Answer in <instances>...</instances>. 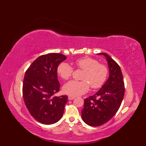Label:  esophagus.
<instances>
[{
    "label": "esophagus",
    "instance_id": "esophagus-1",
    "mask_svg": "<svg viewBox=\"0 0 146 146\" xmlns=\"http://www.w3.org/2000/svg\"><path fill=\"white\" fill-rule=\"evenodd\" d=\"M75 98V96H72V95H69L68 96V99H69L70 100H73L74 98Z\"/></svg>",
    "mask_w": 146,
    "mask_h": 146
}]
</instances>
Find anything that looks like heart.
I'll list each match as a JSON object with an SVG mask.
<instances>
[{
	"instance_id": "obj_1",
	"label": "heart",
	"mask_w": 146,
	"mask_h": 146,
	"mask_svg": "<svg viewBox=\"0 0 146 146\" xmlns=\"http://www.w3.org/2000/svg\"><path fill=\"white\" fill-rule=\"evenodd\" d=\"M77 68L84 70L82 81L71 80L63 86V92L68 95L78 96L88 91L90 86L93 89L101 88L107 81L108 70L104 64L99 63L95 59L83 57L75 61ZM73 73V67L67 63H61L57 68V74L61 79L69 80Z\"/></svg>"
}]
</instances>
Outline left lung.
Segmentation results:
<instances>
[{"label": "left lung", "mask_w": 146, "mask_h": 146, "mask_svg": "<svg viewBox=\"0 0 146 146\" xmlns=\"http://www.w3.org/2000/svg\"><path fill=\"white\" fill-rule=\"evenodd\" d=\"M98 54L106 58L109 77L99 91L85 99L82 111V119L86 124L93 127L104 124L115 115L125 93L124 82L119 65L105 52Z\"/></svg>", "instance_id": "8db88e82"}]
</instances>
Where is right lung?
Returning a JSON list of instances; mask_svg holds the SVG:
<instances>
[{"mask_svg":"<svg viewBox=\"0 0 146 146\" xmlns=\"http://www.w3.org/2000/svg\"><path fill=\"white\" fill-rule=\"evenodd\" d=\"M66 56L49 53L40 56L25 73L23 86L24 103L30 114L43 124L57 122L64 113L67 95L54 96L60 91L57 68Z\"/></svg>","mask_w":146,"mask_h":146,"instance_id":"obj_1","label":"right lung"}]
</instances>
